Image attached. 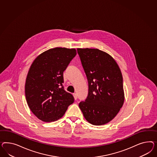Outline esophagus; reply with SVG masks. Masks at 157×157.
Masks as SVG:
<instances>
[{"mask_svg": "<svg viewBox=\"0 0 157 157\" xmlns=\"http://www.w3.org/2000/svg\"><path fill=\"white\" fill-rule=\"evenodd\" d=\"M73 96L74 97V99L76 100V99H77V94L76 93H74L73 94Z\"/></svg>", "mask_w": 157, "mask_h": 157, "instance_id": "1", "label": "esophagus"}]
</instances>
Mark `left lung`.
<instances>
[{"label":"left lung","instance_id":"1","mask_svg":"<svg viewBox=\"0 0 157 157\" xmlns=\"http://www.w3.org/2000/svg\"><path fill=\"white\" fill-rule=\"evenodd\" d=\"M89 83L79 107L90 123L103 125L118 113L124 101L123 77L114 59L97 48H77Z\"/></svg>","mask_w":157,"mask_h":157}]
</instances>
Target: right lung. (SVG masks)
<instances>
[{"label":"right lung","mask_w":157,"mask_h":157,"mask_svg":"<svg viewBox=\"0 0 157 157\" xmlns=\"http://www.w3.org/2000/svg\"><path fill=\"white\" fill-rule=\"evenodd\" d=\"M76 54L75 48H51L38 56L30 67L25 81V98L33 113L43 122L62 118L74 102L62 83L64 71Z\"/></svg>","instance_id":"obj_1"}]
</instances>
